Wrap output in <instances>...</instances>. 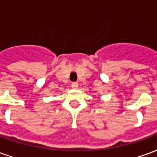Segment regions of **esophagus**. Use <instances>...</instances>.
<instances>
[{
	"mask_svg": "<svg viewBox=\"0 0 157 157\" xmlns=\"http://www.w3.org/2000/svg\"><path fill=\"white\" fill-rule=\"evenodd\" d=\"M71 87L74 89L78 88V83L77 82H72L71 83Z\"/></svg>",
	"mask_w": 157,
	"mask_h": 157,
	"instance_id": "34e87169",
	"label": "esophagus"
}]
</instances>
